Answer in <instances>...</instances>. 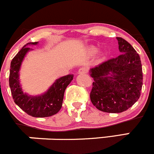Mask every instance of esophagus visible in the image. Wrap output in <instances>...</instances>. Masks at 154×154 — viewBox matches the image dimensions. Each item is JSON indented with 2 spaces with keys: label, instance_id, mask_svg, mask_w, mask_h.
Returning a JSON list of instances; mask_svg holds the SVG:
<instances>
[{
  "label": "esophagus",
  "instance_id": "34e87169",
  "mask_svg": "<svg viewBox=\"0 0 154 154\" xmlns=\"http://www.w3.org/2000/svg\"><path fill=\"white\" fill-rule=\"evenodd\" d=\"M88 72V69L85 67H82L79 69V74H86Z\"/></svg>",
  "mask_w": 154,
  "mask_h": 154
}]
</instances>
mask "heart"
<instances>
[{"label": "heart", "instance_id": "heart-1", "mask_svg": "<svg viewBox=\"0 0 154 154\" xmlns=\"http://www.w3.org/2000/svg\"><path fill=\"white\" fill-rule=\"evenodd\" d=\"M97 51H98V49L97 48H95V47H91V48H90L88 49V53L91 54H95Z\"/></svg>", "mask_w": 154, "mask_h": 154}]
</instances>
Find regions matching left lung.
<instances>
[{
  "label": "left lung",
  "instance_id": "obj_1",
  "mask_svg": "<svg viewBox=\"0 0 154 154\" xmlns=\"http://www.w3.org/2000/svg\"><path fill=\"white\" fill-rule=\"evenodd\" d=\"M117 39L121 54L90 69L94 80L91 102L97 109L108 113H121L133 106L143 85L139 55L125 39Z\"/></svg>",
  "mask_w": 154,
  "mask_h": 154
}]
</instances>
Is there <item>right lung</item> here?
<instances>
[{"instance_id":"1","label":"right lung","mask_w":154,"mask_h":154,"mask_svg":"<svg viewBox=\"0 0 154 154\" xmlns=\"http://www.w3.org/2000/svg\"><path fill=\"white\" fill-rule=\"evenodd\" d=\"M37 44L38 42L27 43L13 57L10 63L9 84L15 103L20 109L32 117L45 118L60 110L64 91L73 79V75L69 74L56 79L47 91L40 95L31 96L24 92L19 80V71L27 53L33 50L27 46Z\"/></svg>"}]
</instances>
